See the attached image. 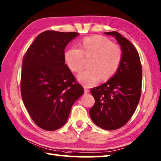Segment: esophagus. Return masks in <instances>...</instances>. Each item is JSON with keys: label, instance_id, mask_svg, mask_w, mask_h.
I'll return each instance as SVG.
<instances>
[{"label": "esophagus", "instance_id": "esophagus-1", "mask_svg": "<svg viewBox=\"0 0 161 161\" xmlns=\"http://www.w3.org/2000/svg\"><path fill=\"white\" fill-rule=\"evenodd\" d=\"M88 92H89V90H88V88H86V87H84V93H88Z\"/></svg>", "mask_w": 161, "mask_h": 161}]
</instances>
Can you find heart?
<instances>
[{
  "label": "heart",
  "mask_w": 161,
  "mask_h": 161,
  "mask_svg": "<svg viewBox=\"0 0 161 161\" xmlns=\"http://www.w3.org/2000/svg\"><path fill=\"white\" fill-rule=\"evenodd\" d=\"M81 47L74 46L64 53V59L69 69L80 72L84 66V58H91L88 70L77 75V79L85 86L90 87L101 80H107L115 74L122 59V50L117 44L102 35L85 37Z\"/></svg>",
  "instance_id": "b5f03b06"
}]
</instances>
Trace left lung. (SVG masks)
Returning <instances> with one entry per match:
<instances>
[{
	"instance_id": "obj_1",
	"label": "left lung",
	"mask_w": 161,
	"mask_h": 161,
	"mask_svg": "<svg viewBox=\"0 0 161 161\" xmlns=\"http://www.w3.org/2000/svg\"><path fill=\"white\" fill-rule=\"evenodd\" d=\"M114 36L121 46L122 59L114 76L100 86L91 88L95 104L89 110L95 125L105 130H115L126 125L132 117L141 95L142 66L138 51L120 34Z\"/></svg>"
}]
</instances>
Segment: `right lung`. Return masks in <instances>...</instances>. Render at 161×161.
I'll list each match as a JSON object with an SVG mask.
<instances>
[{
  "mask_svg": "<svg viewBox=\"0 0 161 161\" xmlns=\"http://www.w3.org/2000/svg\"><path fill=\"white\" fill-rule=\"evenodd\" d=\"M78 35L43 32L23 57V102L32 120L46 131H54L66 124L72 106L84 93L64 59L65 47Z\"/></svg>",
  "mask_w": 161,
  "mask_h": 161,
  "instance_id": "add662e5",
  "label": "right lung"
}]
</instances>
